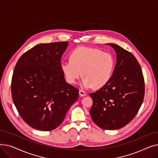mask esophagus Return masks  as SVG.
<instances>
[{
  "mask_svg": "<svg viewBox=\"0 0 158 158\" xmlns=\"http://www.w3.org/2000/svg\"><path fill=\"white\" fill-rule=\"evenodd\" d=\"M79 95L81 97H85L86 95V93L85 92H84L83 90L80 89L79 90Z\"/></svg>",
  "mask_w": 158,
  "mask_h": 158,
  "instance_id": "1",
  "label": "esophagus"
}]
</instances>
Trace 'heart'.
Listing matches in <instances>:
<instances>
[{"label":"heart","mask_w":158,"mask_h":158,"mask_svg":"<svg viewBox=\"0 0 158 158\" xmlns=\"http://www.w3.org/2000/svg\"><path fill=\"white\" fill-rule=\"evenodd\" d=\"M70 60L61 64L69 83H76L82 75V87L99 88L106 85L112 77L114 58L110 52L96 48L81 47L71 53Z\"/></svg>","instance_id":"b5f03b06"}]
</instances>
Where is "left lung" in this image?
I'll return each mask as SVG.
<instances>
[{"label":"left lung","mask_w":158,"mask_h":158,"mask_svg":"<svg viewBox=\"0 0 158 158\" xmlns=\"http://www.w3.org/2000/svg\"><path fill=\"white\" fill-rule=\"evenodd\" d=\"M117 53V63L107 83L90 93L92 120L102 129L126 126L138 113L145 95V81L135 56L118 45L108 44Z\"/></svg>","instance_id":"left-lung-1"}]
</instances>
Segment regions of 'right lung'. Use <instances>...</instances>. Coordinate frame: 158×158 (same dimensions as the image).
I'll use <instances>...</instances> for the list:
<instances>
[{
  "instance_id": "1",
  "label": "right lung",
  "mask_w": 158,
  "mask_h": 158,
  "mask_svg": "<svg viewBox=\"0 0 158 158\" xmlns=\"http://www.w3.org/2000/svg\"><path fill=\"white\" fill-rule=\"evenodd\" d=\"M68 45V41L37 45L15 65L12 98L21 118L33 129H56L79 98V89L66 82L61 68Z\"/></svg>"
}]
</instances>
